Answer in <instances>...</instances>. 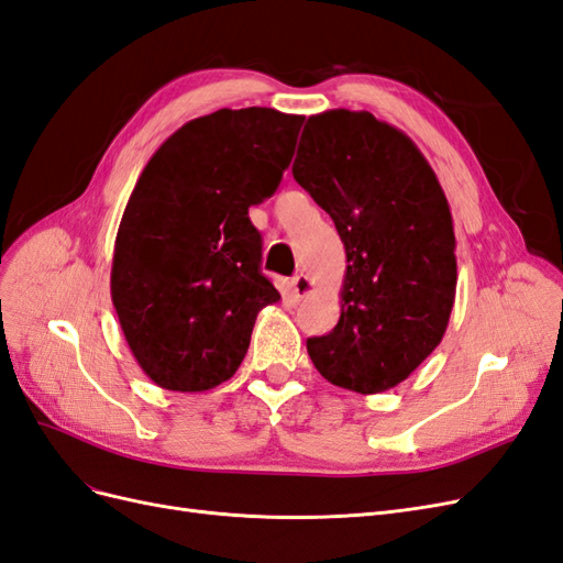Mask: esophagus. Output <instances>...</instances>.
Returning a JSON list of instances; mask_svg holds the SVG:
<instances>
[{"instance_id":"obj_1","label":"esophagus","mask_w":563,"mask_h":563,"mask_svg":"<svg viewBox=\"0 0 563 563\" xmlns=\"http://www.w3.org/2000/svg\"><path fill=\"white\" fill-rule=\"evenodd\" d=\"M312 288H314V284H312V279L308 275H298V277L291 279V296H294V300L308 298L312 294Z\"/></svg>"}]
</instances>
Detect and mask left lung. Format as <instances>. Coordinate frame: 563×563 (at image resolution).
<instances>
[{"instance_id":"left-lung-1","label":"left lung","mask_w":563,"mask_h":563,"mask_svg":"<svg viewBox=\"0 0 563 563\" xmlns=\"http://www.w3.org/2000/svg\"><path fill=\"white\" fill-rule=\"evenodd\" d=\"M294 178L345 244L340 319L310 338L314 368L360 395L397 387L446 333L455 302L453 218L428 159L371 112L327 110L305 124Z\"/></svg>"}]
</instances>
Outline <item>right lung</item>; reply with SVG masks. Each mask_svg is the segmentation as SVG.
I'll list each match as a JSON object with an SVG mask.
<instances>
[{"instance_id": "add662e5", "label": "right lung", "mask_w": 563, "mask_h": 563, "mask_svg": "<svg viewBox=\"0 0 563 563\" xmlns=\"http://www.w3.org/2000/svg\"><path fill=\"white\" fill-rule=\"evenodd\" d=\"M302 119L223 108L183 124L145 164L117 230L110 294L155 385L207 391L230 380L255 317L282 298L261 275L249 207L275 195Z\"/></svg>"}]
</instances>
